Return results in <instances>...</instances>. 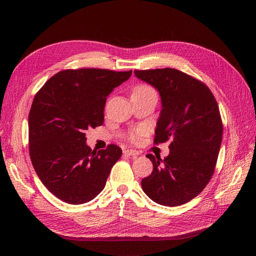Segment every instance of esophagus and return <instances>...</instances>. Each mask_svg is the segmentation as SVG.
Returning <instances> with one entry per match:
<instances>
[{"label":"esophagus","mask_w":256,"mask_h":256,"mask_svg":"<svg viewBox=\"0 0 256 256\" xmlns=\"http://www.w3.org/2000/svg\"><path fill=\"white\" fill-rule=\"evenodd\" d=\"M122 152H124V154H126V156H130V157H134V158L138 156V152L134 150H125Z\"/></svg>","instance_id":"34e87169"}]
</instances>
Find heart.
<instances>
[{
    "instance_id": "1",
    "label": "heart",
    "mask_w": 256,
    "mask_h": 256,
    "mask_svg": "<svg viewBox=\"0 0 256 256\" xmlns=\"http://www.w3.org/2000/svg\"><path fill=\"white\" fill-rule=\"evenodd\" d=\"M154 92L152 88L147 86V85H138L136 86L134 92H132V95H141V94H146V92ZM145 130L143 128H136L134 130H132L129 134V138L131 141L136 142L138 141V138H141L142 134H144Z\"/></svg>"
}]
</instances>
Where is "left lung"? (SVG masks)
Listing matches in <instances>:
<instances>
[{
    "label": "left lung",
    "mask_w": 256,
    "mask_h": 256,
    "mask_svg": "<svg viewBox=\"0 0 256 256\" xmlns=\"http://www.w3.org/2000/svg\"><path fill=\"white\" fill-rule=\"evenodd\" d=\"M138 79L159 92L161 112L154 143L171 140L164 159L152 154V172L142 189L154 202L180 206L198 196L210 180L223 127L216 99L204 83L173 68L134 70Z\"/></svg>",
    "instance_id": "1"
}]
</instances>
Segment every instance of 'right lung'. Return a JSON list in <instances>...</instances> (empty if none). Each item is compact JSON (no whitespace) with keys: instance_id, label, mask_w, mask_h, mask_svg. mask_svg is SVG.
Wrapping results in <instances>:
<instances>
[{"instance_id":"obj_1","label":"right lung","mask_w":256,"mask_h":256,"mask_svg":"<svg viewBox=\"0 0 256 256\" xmlns=\"http://www.w3.org/2000/svg\"><path fill=\"white\" fill-rule=\"evenodd\" d=\"M129 72L82 68L54 74L35 95L28 114L30 157L52 194L84 204L104 188L122 156L118 146L92 150L85 132L104 124L106 97L127 81Z\"/></svg>"}]
</instances>
